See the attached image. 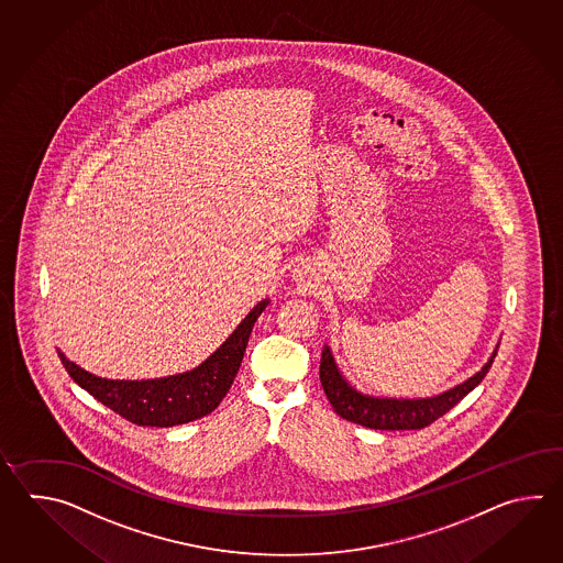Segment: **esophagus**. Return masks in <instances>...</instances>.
Instances as JSON below:
<instances>
[{"label": "esophagus", "mask_w": 563, "mask_h": 563, "mask_svg": "<svg viewBox=\"0 0 563 563\" xmlns=\"http://www.w3.org/2000/svg\"><path fill=\"white\" fill-rule=\"evenodd\" d=\"M303 276V272H301V269H296V277H301Z\"/></svg>", "instance_id": "34e87169"}]
</instances>
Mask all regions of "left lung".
I'll use <instances>...</instances> for the list:
<instances>
[{
	"instance_id": "8db88e82",
	"label": "left lung",
	"mask_w": 563,
	"mask_h": 563,
	"mask_svg": "<svg viewBox=\"0 0 563 563\" xmlns=\"http://www.w3.org/2000/svg\"><path fill=\"white\" fill-rule=\"evenodd\" d=\"M497 347L481 371L475 372L465 383L456 384L441 395L429 398H386V396L364 395L347 383L338 368L332 350L323 344L320 360V380L330 405L342 419L356 422L376 431H417L424 429L437 419H441L451 408L459 405L465 396L487 376Z\"/></svg>"
}]
</instances>
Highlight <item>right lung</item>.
Returning <instances> with one entry per match:
<instances>
[{
    "mask_svg": "<svg viewBox=\"0 0 563 563\" xmlns=\"http://www.w3.org/2000/svg\"><path fill=\"white\" fill-rule=\"evenodd\" d=\"M267 303L269 299L265 298L253 306L233 334L209 358L183 374L151 380H108L80 368L60 350L58 356L74 383L122 419L139 427L158 429L185 424L213 412L225 398L240 371L253 323L257 322Z\"/></svg>",
    "mask_w": 563,
    "mask_h": 563,
    "instance_id": "obj_1",
    "label": "right lung"
}]
</instances>
